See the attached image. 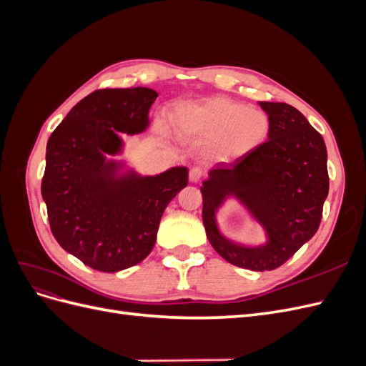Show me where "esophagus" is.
Instances as JSON below:
<instances>
[{
    "instance_id": "esophagus-1",
    "label": "esophagus",
    "mask_w": 366,
    "mask_h": 366,
    "mask_svg": "<svg viewBox=\"0 0 366 366\" xmlns=\"http://www.w3.org/2000/svg\"><path fill=\"white\" fill-rule=\"evenodd\" d=\"M202 177H203V172H202V169H198V168H192V169L189 171V182H191V183H197V182H200V180H202Z\"/></svg>"
}]
</instances>
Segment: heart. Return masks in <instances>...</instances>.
Returning a JSON list of instances; mask_svg holds the SVG:
<instances>
[{
  "label": "heart",
  "instance_id": "heart-1",
  "mask_svg": "<svg viewBox=\"0 0 366 366\" xmlns=\"http://www.w3.org/2000/svg\"><path fill=\"white\" fill-rule=\"evenodd\" d=\"M174 127L183 142L204 147L209 160L232 163L264 145L270 131V119L258 107H244L217 96L180 105L174 114Z\"/></svg>",
  "mask_w": 366,
  "mask_h": 366
}]
</instances>
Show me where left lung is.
Returning <instances> with one entry per match:
<instances>
[{
  "label": "left lung",
  "instance_id": "left-lung-1",
  "mask_svg": "<svg viewBox=\"0 0 366 366\" xmlns=\"http://www.w3.org/2000/svg\"><path fill=\"white\" fill-rule=\"evenodd\" d=\"M270 119L267 142L232 166L207 172L200 191L203 223L219 257L253 272L278 269L313 238L328 195L322 136L289 104L258 102ZM235 199L262 227L266 241L242 245L226 239L217 214Z\"/></svg>",
  "mask_w": 366,
  "mask_h": 366
}]
</instances>
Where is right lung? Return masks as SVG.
<instances>
[{
  "label": "right lung",
  "instance_id": "add662e5",
  "mask_svg": "<svg viewBox=\"0 0 366 366\" xmlns=\"http://www.w3.org/2000/svg\"><path fill=\"white\" fill-rule=\"evenodd\" d=\"M157 96L145 86L93 92L47 142L41 194L53 237L94 270L120 272L145 259L166 206L187 186L186 166L143 175L114 159L125 152L122 134L149 128Z\"/></svg>",
  "mask_w": 366,
  "mask_h": 366
}]
</instances>
